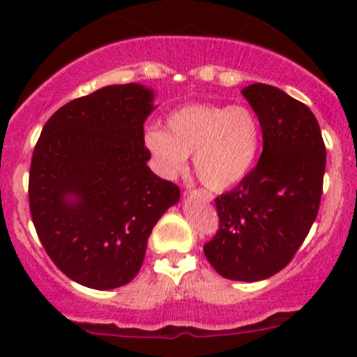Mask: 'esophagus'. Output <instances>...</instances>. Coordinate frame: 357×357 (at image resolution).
<instances>
[{
  "label": "esophagus",
  "mask_w": 357,
  "mask_h": 357,
  "mask_svg": "<svg viewBox=\"0 0 357 357\" xmlns=\"http://www.w3.org/2000/svg\"><path fill=\"white\" fill-rule=\"evenodd\" d=\"M197 195H199L200 199H204L205 202H212V199H214V197H212L211 193H207V192H202V190H199V192H197Z\"/></svg>",
  "instance_id": "obj_1"
}]
</instances>
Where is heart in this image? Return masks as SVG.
<instances>
[{"instance_id": "heart-1", "label": "heart", "mask_w": 357, "mask_h": 357, "mask_svg": "<svg viewBox=\"0 0 357 357\" xmlns=\"http://www.w3.org/2000/svg\"><path fill=\"white\" fill-rule=\"evenodd\" d=\"M167 131L150 128L146 150L164 178H176L193 165L199 179L212 192L238 185L252 171L261 149V124L242 105H186L167 117Z\"/></svg>"}]
</instances>
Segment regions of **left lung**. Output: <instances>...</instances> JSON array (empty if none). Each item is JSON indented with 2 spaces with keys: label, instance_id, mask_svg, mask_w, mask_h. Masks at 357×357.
<instances>
[{
  "label": "left lung",
  "instance_id": "8db88e82",
  "mask_svg": "<svg viewBox=\"0 0 357 357\" xmlns=\"http://www.w3.org/2000/svg\"><path fill=\"white\" fill-rule=\"evenodd\" d=\"M262 129L257 165L215 199L219 231L204 254L221 276L259 282L282 271L307 236L323 192L326 150L314 114L269 84L242 89Z\"/></svg>",
  "mask_w": 357,
  "mask_h": 357
}]
</instances>
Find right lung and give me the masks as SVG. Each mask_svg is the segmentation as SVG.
<instances>
[{"label": "right lung", "instance_id": "right-lung-1", "mask_svg": "<svg viewBox=\"0 0 357 357\" xmlns=\"http://www.w3.org/2000/svg\"><path fill=\"white\" fill-rule=\"evenodd\" d=\"M143 84H114L50 117L32 153L29 205L56 268L79 285L112 290L138 275L153 226L179 188L150 171L143 124L155 110Z\"/></svg>", "mask_w": 357, "mask_h": 357}]
</instances>
